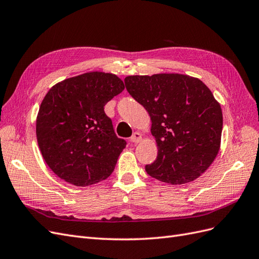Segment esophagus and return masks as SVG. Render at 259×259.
<instances>
[{"label": "esophagus", "mask_w": 259, "mask_h": 259, "mask_svg": "<svg viewBox=\"0 0 259 259\" xmlns=\"http://www.w3.org/2000/svg\"><path fill=\"white\" fill-rule=\"evenodd\" d=\"M130 142L133 144H138L139 142H142V134H140L139 132H135L134 134H133V136L131 137Z\"/></svg>", "instance_id": "obj_1"}]
</instances>
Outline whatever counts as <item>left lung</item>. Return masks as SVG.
Listing matches in <instances>:
<instances>
[{"label":"left lung","mask_w":259,"mask_h":259,"mask_svg":"<svg viewBox=\"0 0 259 259\" xmlns=\"http://www.w3.org/2000/svg\"><path fill=\"white\" fill-rule=\"evenodd\" d=\"M124 82L151 117L158 156L147 174L170 185L201 176L216 158L223 131L221 105L207 86L178 73L130 75Z\"/></svg>","instance_id":"left-lung-1"}]
</instances>
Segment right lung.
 I'll list each match as a JSON object with an SVG mask.
<instances>
[{"label":"right lung","mask_w":259,"mask_h":259,"mask_svg":"<svg viewBox=\"0 0 259 259\" xmlns=\"http://www.w3.org/2000/svg\"><path fill=\"white\" fill-rule=\"evenodd\" d=\"M124 90L115 74L88 72L57 83L44 97L36 138L49 167L59 178L85 187L105 180L126 146L104 110Z\"/></svg>","instance_id":"right-lung-1"}]
</instances>
